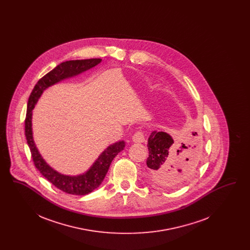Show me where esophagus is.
<instances>
[{"label": "esophagus", "mask_w": 250, "mask_h": 250, "mask_svg": "<svg viewBox=\"0 0 250 250\" xmlns=\"http://www.w3.org/2000/svg\"><path fill=\"white\" fill-rule=\"evenodd\" d=\"M133 142L136 143H143L145 142V136L142 131H138L133 135Z\"/></svg>", "instance_id": "obj_1"}]
</instances>
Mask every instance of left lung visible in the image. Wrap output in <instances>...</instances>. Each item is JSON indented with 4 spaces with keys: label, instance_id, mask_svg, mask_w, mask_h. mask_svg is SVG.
<instances>
[{
    "label": "left lung",
    "instance_id": "left-lung-1",
    "mask_svg": "<svg viewBox=\"0 0 250 250\" xmlns=\"http://www.w3.org/2000/svg\"><path fill=\"white\" fill-rule=\"evenodd\" d=\"M192 135L196 136L197 132H192ZM147 147L149 156L146 164L151 178L165 188L178 186L190 178L201 150L197 138L176 146L172 138L162 131L152 132Z\"/></svg>",
    "mask_w": 250,
    "mask_h": 250
}]
</instances>
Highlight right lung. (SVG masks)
I'll list each match as a JSON object with an SVG mask.
<instances>
[{"label": "right lung", "mask_w": 250, "mask_h": 250, "mask_svg": "<svg viewBox=\"0 0 250 250\" xmlns=\"http://www.w3.org/2000/svg\"><path fill=\"white\" fill-rule=\"evenodd\" d=\"M102 60L95 59L73 60L60 63L54 69L42 77L34 87L27 104V112L25 118V136L28 146L30 148L33 161L40 173L55 186L60 190L72 195H86L97 188L107 174L111 161L125 148V142L121 141L108 146L100 155L91 168L83 174L78 176H67L61 174L51 168L45 162L39 154L33 139L32 131V110L41 96L44 90L49 86L57 83L62 80L79 75L98 64Z\"/></svg>", "instance_id": "add662e5"}]
</instances>
